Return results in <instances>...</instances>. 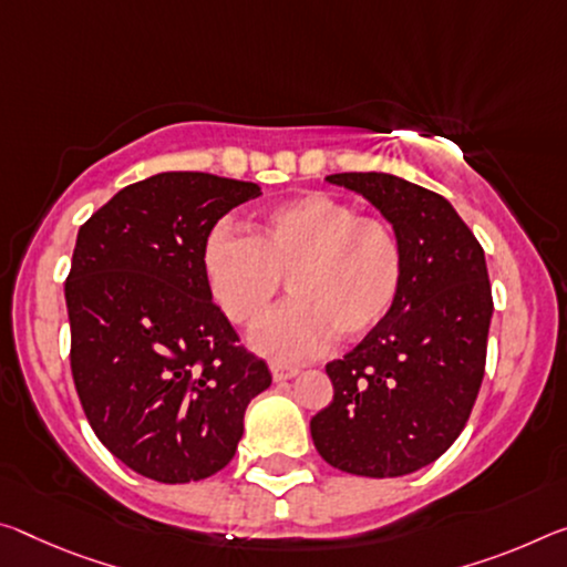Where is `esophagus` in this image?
<instances>
[{
    "instance_id": "34e87169",
    "label": "esophagus",
    "mask_w": 567,
    "mask_h": 567,
    "mask_svg": "<svg viewBox=\"0 0 567 567\" xmlns=\"http://www.w3.org/2000/svg\"><path fill=\"white\" fill-rule=\"evenodd\" d=\"M269 371H272V379H275V381H290V379H295V375H298V368L280 365V363L269 365Z\"/></svg>"
}]
</instances>
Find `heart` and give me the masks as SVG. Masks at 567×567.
<instances>
[{"label": "heart", "mask_w": 567, "mask_h": 567, "mask_svg": "<svg viewBox=\"0 0 567 567\" xmlns=\"http://www.w3.org/2000/svg\"><path fill=\"white\" fill-rule=\"evenodd\" d=\"M204 272L224 316L241 328L257 326L290 282L292 302L265 320L251 343L272 361L298 363L336 336L343 343L365 338L391 316L406 251L391 221L358 214L328 192H308L267 209L249 237L214 229Z\"/></svg>", "instance_id": "heart-1"}]
</instances>
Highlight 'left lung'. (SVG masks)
<instances>
[{
    "instance_id": "1",
    "label": "left lung",
    "mask_w": 567,
    "mask_h": 567,
    "mask_svg": "<svg viewBox=\"0 0 567 567\" xmlns=\"http://www.w3.org/2000/svg\"><path fill=\"white\" fill-rule=\"evenodd\" d=\"M393 224L406 251L396 308L326 365L332 401L310 419L318 454L358 477H401L462 434L487 363L484 249L444 196L391 174H330Z\"/></svg>"
}]
</instances>
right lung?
<instances>
[{
    "label": "right lung",
    "mask_w": 567,
    "mask_h": 567,
    "mask_svg": "<svg viewBox=\"0 0 567 567\" xmlns=\"http://www.w3.org/2000/svg\"><path fill=\"white\" fill-rule=\"evenodd\" d=\"M255 196L257 184L166 171L121 188L78 231L65 280L75 391L107 452L148 480L224 470L247 403L272 383L204 272L214 224Z\"/></svg>",
    "instance_id": "right-lung-1"
}]
</instances>
